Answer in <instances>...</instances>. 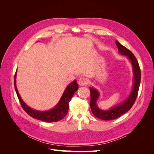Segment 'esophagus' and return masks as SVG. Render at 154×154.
I'll use <instances>...</instances> for the list:
<instances>
[{
  "mask_svg": "<svg viewBox=\"0 0 154 154\" xmlns=\"http://www.w3.org/2000/svg\"><path fill=\"white\" fill-rule=\"evenodd\" d=\"M88 80L87 78H85V77H80L79 78L78 80V84L80 85V86H83V85H85L88 84Z\"/></svg>",
  "mask_w": 154,
  "mask_h": 154,
  "instance_id": "1",
  "label": "esophagus"
}]
</instances>
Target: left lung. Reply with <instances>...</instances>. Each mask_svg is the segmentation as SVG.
Returning a JSON list of instances; mask_svg holds the SVG:
<instances>
[{
    "mask_svg": "<svg viewBox=\"0 0 154 154\" xmlns=\"http://www.w3.org/2000/svg\"><path fill=\"white\" fill-rule=\"evenodd\" d=\"M116 44L118 48L119 53L126 56L131 62L132 66V71L134 74L133 87L128 96L123 102L118 105L113 106L109 110H101L97 105V101L100 96V92L93 87H89L91 92V101L90 106L92 114L96 118L108 121L115 119L120 117L121 116L125 114L132 108L134 102L137 98V93L141 82V70L136 58L134 54L126 48L123 45L121 44L118 41H116Z\"/></svg>",
    "mask_w": 154,
    "mask_h": 154,
    "instance_id": "8db88e82",
    "label": "left lung"
}]
</instances>
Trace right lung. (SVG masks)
<instances>
[{"mask_svg":"<svg viewBox=\"0 0 154 154\" xmlns=\"http://www.w3.org/2000/svg\"><path fill=\"white\" fill-rule=\"evenodd\" d=\"M16 78L17 71L15 75V80H14V82H15V88L18 100H19L20 102L23 109L25 110L27 114L31 116L32 118L48 123L58 122V121L62 119L67 115L69 107V101H71L74 92L77 91L78 88V85L76 80H74L72 82L69 83L66 89H65L61 98H60L57 105H55V106L51 110L40 111L31 109L30 106L27 105L22 100L21 96H20L19 93H18L16 85Z\"/></svg>","mask_w":154,"mask_h":154,"instance_id":"1","label":"right lung"}]
</instances>
